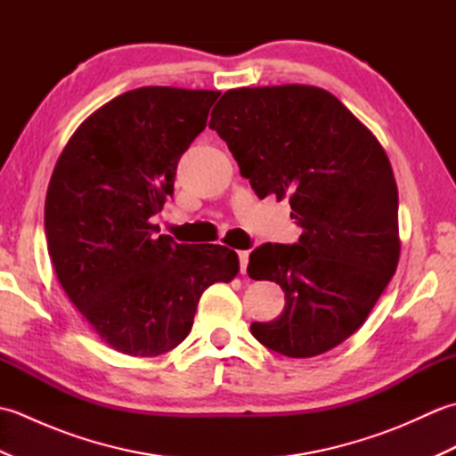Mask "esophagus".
I'll return each instance as SVG.
<instances>
[{
    "label": "esophagus",
    "mask_w": 456,
    "mask_h": 456,
    "mask_svg": "<svg viewBox=\"0 0 456 456\" xmlns=\"http://www.w3.org/2000/svg\"><path fill=\"white\" fill-rule=\"evenodd\" d=\"M239 263H240V274H247V265H248V250H237Z\"/></svg>",
    "instance_id": "34e87169"
}]
</instances>
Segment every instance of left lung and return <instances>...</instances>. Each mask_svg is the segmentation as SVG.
Returning <instances> with one entry per match:
<instances>
[{
  "label": "left lung",
  "instance_id": "1",
  "mask_svg": "<svg viewBox=\"0 0 456 456\" xmlns=\"http://www.w3.org/2000/svg\"><path fill=\"white\" fill-rule=\"evenodd\" d=\"M209 127L265 200L289 198L297 243H265L247 273L284 289V312L250 333L289 358L322 354L351 337L400 258L398 188L374 134L315 86L223 94Z\"/></svg>",
  "mask_w": 456,
  "mask_h": 456
}]
</instances>
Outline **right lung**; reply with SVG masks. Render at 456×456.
<instances>
[{
  "instance_id": "right-lung-1",
  "label": "right lung",
  "mask_w": 456,
  "mask_h": 456,
  "mask_svg": "<svg viewBox=\"0 0 456 456\" xmlns=\"http://www.w3.org/2000/svg\"><path fill=\"white\" fill-rule=\"evenodd\" d=\"M217 98L167 86L121 94L80 125L54 167L45 233L58 282L119 353L172 351L203 289L239 274L235 250L178 245L151 223Z\"/></svg>"
}]
</instances>
